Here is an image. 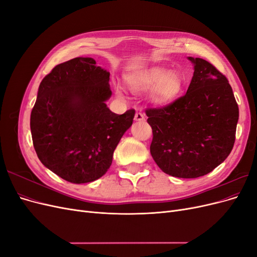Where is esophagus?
Returning a JSON list of instances; mask_svg holds the SVG:
<instances>
[{"instance_id":"esophagus-1","label":"esophagus","mask_w":257,"mask_h":257,"mask_svg":"<svg viewBox=\"0 0 257 257\" xmlns=\"http://www.w3.org/2000/svg\"><path fill=\"white\" fill-rule=\"evenodd\" d=\"M135 120L136 121H145L146 120V115L144 112L142 111H137L135 113Z\"/></svg>"}]
</instances>
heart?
<instances>
[{
  "label": "heart",
  "mask_w": 257,
  "mask_h": 257,
  "mask_svg": "<svg viewBox=\"0 0 257 257\" xmlns=\"http://www.w3.org/2000/svg\"><path fill=\"white\" fill-rule=\"evenodd\" d=\"M130 89L142 93L151 91L152 102L165 105L177 97L181 89V79L175 72H168L164 68L152 67L134 72L126 77ZM118 92L120 89L118 88Z\"/></svg>",
  "instance_id": "b5f03b06"
}]
</instances>
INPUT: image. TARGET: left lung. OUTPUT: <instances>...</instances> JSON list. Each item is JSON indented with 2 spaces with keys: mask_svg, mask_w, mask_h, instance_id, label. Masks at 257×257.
<instances>
[{
  "mask_svg": "<svg viewBox=\"0 0 257 257\" xmlns=\"http://www.w3.org/2000/svg\"><path fill=\"white\" fill-rule=\"evenodd\" d=\"M189 60L194 74L185 94L146 110L153 160L165 174L186 179L211 173L228 157L239 118L226 77L204 59Z\"/></svg>",
  "mask_w": 257,
  "mask_h": 257,
  "instance_id": "obj_1",
  "label": "left lung"
}]
</instances>
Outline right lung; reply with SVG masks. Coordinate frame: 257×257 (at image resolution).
<instances>
[{"label": "right lung", "instance_id": "obj_1", "mask_svg": "<svg viewBox=\"0 0 257 257\" xmlns=\"http://www.w3.org/2000/svg\"><path fill=\"white\" fill-rule=\"evenodd\" d=\"M109 72L92 58L52 68L38 88L31 133L40 161L64 180L87 183L106 174L113 151L133 123L135 110L113 113Z\"/></svg>", "mask_w": 257, "mask_h": 257}]
</instances>
